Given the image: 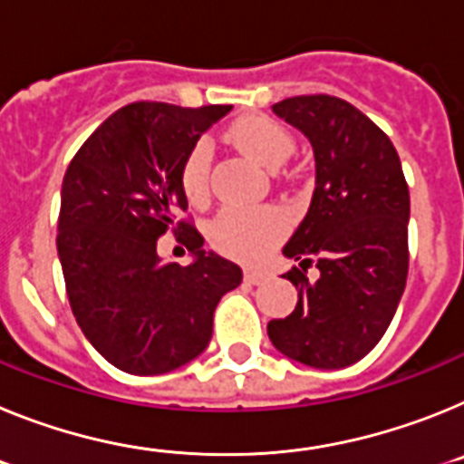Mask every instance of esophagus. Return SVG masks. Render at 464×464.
<instances>
[{
  "instance_id": "obj_1",
  "label": "esophagus",
  "mask_w": 464,
  "mask_h": 464,
  "mask_svg": "<svg viewBox=\"0 0 464 464\" xmlns=\"http://www.w3.org/2000/svg\"><path fill=\"white\" fill-rule=\"evenodd\" d=\"M266 280H268V276H266V273L252 271V268H247V271H245V282H247V285H264Z\"/></svg>"
}]
</instances>
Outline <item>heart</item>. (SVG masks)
<instances>
[{
    "instance_id": "1",
    "label": "heart",
    "mask_w": 464,
    "mask_h": 464,
    "mask_svg": "<svg viewBox=\"0 0 464 464\" xmlns=\"http://www.w3.org/2000/svg\"><path fill=\"white\" fill-rule=\"evenodd\" d=\"M231 140L266 168H280L292 156L294 140L287 128L268 116H247L231 128ZM212 147L208 140L193 144L179 172L182 191L191 203H203L209 191ZM287 231V217L276 208L224 209L209 227V240L219 252L243 261H256L271 252Z\"/></svg>"
}]
</instances>
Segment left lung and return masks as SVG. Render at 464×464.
I'll list each match as a JSON object with an SVG mask.
<instances>
[{"label": "left lung", "mask_w": 464, "mask_h": 464, "mask_svg": "<svg viewBox=\"0 0 464 464\" xmlns=\"http://www.w3.org/2000/svg\"><path fill=\"white\" fill-rule=\"evenodd\" d=\"M273 111L308 137L315 191L282 247L301 266L285 276L299 301L292 315L268 322V338L289 360L343 369L372 353L404 294L409 187L390 137L345 100L299 95ZM313 258L315 283L304 277Z\"/></svg>", "instance_id": "left-lung-1"}]
</instances>
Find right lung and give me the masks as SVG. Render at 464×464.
<instances>
[{"instance_id": "1", "label": "right lung", "mask_w": 464, "mask_h": 464, "mask_svg": "<svg viewBox=\"0 0 464 464\" xmlns=\"http://www.w3.org/2000/svg\"><path fill=\"white\" fill-rule=\"evenodd\" d=\"M231 104L187 110L132 102L76 151L60 193L58 256L83 336L116 369L159 376L196 360L212 338L219 299L240 266L205 252L187 221L179 172L187 154ZM188 231L194 261L160 262L155 240Z\"/></svg>"}]
</instances>
